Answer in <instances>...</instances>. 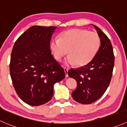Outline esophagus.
Masks as SVG:
<instances>
[{
	"label": "esophagus",
	"instance_id": "esophagus-1",
	"mask_svg": "<svg viewBox=\"0 0 127 127\" xmlns=\"http://www.w3.org/2000/svg\"><path fill=\"white\" fill-rule=\"evenodd\" d=\"M64 70L65 74H66V77H68V74H67V72H68V69L66 68V67H64Z\"/></svg>",
	"mask_w": 127,
	"mask_h": 127
}]
</instances>
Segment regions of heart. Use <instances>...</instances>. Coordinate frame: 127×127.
<instances>
[{
	"label": "heart",
	"instance_id": "obj_1",
	"mask_svg": "<svg viewBox=\"0 0 127 127\" xmlns=\"http://www.w3.org/2000/svg\"><path fill=\"white\" fill-rule=\"evenodd\" d=\"M100 46V38L94 32L79 28L61 33L60 39L51 40L50 47L55 58L60 61L69 54L64 63L67 66H82L89 63L97 53Z\"/></svg>",
	"mask_w": 127,
	"mask_h": 127
}]
</instances>
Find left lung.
I'll return each mask as SVG.
<instances>
[{
  "label": "left lung",
  "instance_id": "1",
  "mask_svg": "<svg viewBox=\"0 0 127 127\" xmlns=\"http://www.w3.org/2000/svg\"><path fill=\"white\" fill-rule=\"evenodd\" d=\"M92 25L100 38L97 53L87 64L68 71L69 76L77 82V87L72 92V98L82 104H92L105 93L111 81L115 61L109 38L99 27Z\"/></svg>",
  "mask_w": 127,
  "mask_h": 127
}]
</instances>
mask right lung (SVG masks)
<instances>
[{
  "mask_svg": "<svg viewBox=\"0 0 127 127\" xmlns=\"http://www.w3.org/2000/svg\"><path fill=\"white\" fill-rule=\"evenodd\" d=\"M56 28L33 26L13 45L10 63L11 79L18 97L28 105L38 106L50 101L55 84L66 76L50 50Z\"/></svg>",
  "mask_w": 127,
  "mask_h": 127,
  "instance_id": "obj_1",
  "label": "right lung"
}]
</instances>
